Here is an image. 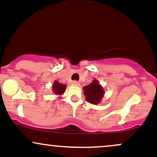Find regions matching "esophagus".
Returning <instances> with one entry per match:
<instances>
[{
	"label": "esophagus",
	"instance_id": "obj_1",
	"mask_svg": "<svg viewBox=\"0 0 157 157\" xmlns=\"http://www.w3.org/2000/svg\"><path fill=\"white\" fill-rule=\"evenodd\" d=\"M72 85H75V86H78L79 85V82H78V81H72Z\"/></svg>",
	"mask_w": 157,
	"mask_h": 157
}]
</instances>
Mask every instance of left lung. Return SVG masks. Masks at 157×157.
<instances>
[{
    "label": "left lung",
    "instance_id": "8db88e82",
    "mask_svg": "<svg viewBox=\"0 0 157 157\" xmlns=\"http://www.w3.org/2000/svg\"><path fill=\"white\" fill-rule=\"evenodd\" d=\"M84 94L85 95L86 100L90 103L97 105L102 100L103 97L104 92L102 87L99 84V82L96 79L93 80V82L89 85L83 87Z\"/></svg>",
    "mask_w": 157,
    "mask_h": 157
}]
</instances>
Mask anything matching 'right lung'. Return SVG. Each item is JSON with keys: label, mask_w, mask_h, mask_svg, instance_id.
I'll use <instances>...</instances> for the list:
<instances>
[{"label": "right lung", "mask_w": 157, "mask_h": 157, "mask_svg": "<svg viewBox=\"0 0 157 157\" xmlns=\"http://www.w3.org/2000/svg\"><path fill=\"white\" fill-rule=\"evenodd\" d=\"M67 88V85H63V84L59 83L58 81H55L52 85V89H53L54 94L56 95H61L65 91V89Z\"/></svg>", "instance_id": "obj_1"}]
</instances>
